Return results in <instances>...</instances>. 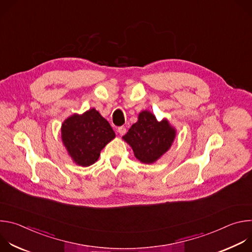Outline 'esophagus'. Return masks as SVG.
I'll list each match as a JSON object with an SVG mask.
<instances>
[{"mask_svg": "<svg viewBox=\"0 0 252 252\" xmlns=\"http://www.w3.org/2000/svg\"><path fill=\"white\" fill-rule=\"evenodd\" d=\"M118 132L121 134V135H124L126 132V126H120L119 128H118Z\"/></svg>", "mask_w": 252, "mask_h": 252, "instance_id": "1", "label": "esophagus"}]
</instances>
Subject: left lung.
Returning a JSON list of instances; mask_svg holds the SVG:
<instances>
[{"label":"left lung","instance_id":"left-lung-1","mask_svg":"<svg viewBox=\"0 0 252 252\" xmlns=\"http://www.w3.org/2000/svg\"><path fill=\"white\" fill-rule=\"evenodd\" d=\"M175 129L168 121L158 122L149 111L139 113L138 120L123 136L131 147L134 157L142 163H154L171 147Z\"/></svg>","mask_w":252,"mask_h":252}]
</instances>
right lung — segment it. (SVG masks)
<instances>
[{
    "instance_id": "add662e5",
    "label": "right lung",
    "mask_w": 252,
    "mask_h": 252,
    "mask_svg": "<svg viewBox=\"0 0 252 252\" xmlns=\"http://www.w3.org/2000/svg\"><path fill=\"white\" fill-rule=\"evenodd\" d=\"M61 131L69 157L82 166L94 163L100 151L116 136L109 122L94 109L70 116L63 123Z\"/></svg>"
}]
</instances>
